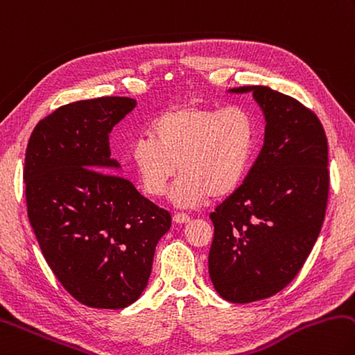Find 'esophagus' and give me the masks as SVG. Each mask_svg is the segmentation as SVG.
<instances>
[{
    "instance_id": "1",
    "label": "esophagus",
    "mask_w": 355,
    "mask_h": 355,
    "mask_svg": "<svg viewBox=\"0 0 355 355\" xmlns=\"http://www.w3.org/2000/svg\"><path fill=\"white\" fill-rule=\"evenodd\" d=\"M189 216H186V214H182V212H177L175 216H173V222L175 223H178V225H183V223H189Z\"/></svg>"
}]
</instances>
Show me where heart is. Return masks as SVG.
<instances>
[{
  "label": "heart",
  "instance_id": "b5f03b06",
  "mask_svg": "<svg viewBox=\"0 0 355 355\" xmlns=\"http://www.w3.org/2000/svg\"><path fill=\"white\" fill-rule=\"evenodd\" d=\"M256 147L257 121L247 108L182 104L158 114L150 137L135 139L128 157L141 188L150 197L164 194L178 167L182 173L169 200L177 208L194 209L211 197H227L239 188Z\"/></svg>",
  "mask_w": 355,
  "mask_h": 355
}]
</instances>
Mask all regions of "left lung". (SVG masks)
I'll list each match as a JSON object with an SVG mask.
<instances>
[{"label":"left lung","mask_w":355,"mask_h":355,"mask_svg":"<svg viewBox=\"0 0 355 355\" xmlns=\"http://www.w3.org/2000/svg\"><path fill=\"white\" fill-rule=\"evenodd\" d=\"M228 93L253 94L266 119L259 157L209 214L212 286L245 304L281 292L318 239L329 194L327 138L317 114L287 94L262 85Z\"/></svg>","instance_id":"8db88e82"}]
</instances>
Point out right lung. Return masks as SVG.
<instances>
[{
	"instance_id": "right-lung-1",
	"label": "right lung",
	"mask_w": 355,
	"mask_h": 355,
	"mask_svg": "<svg viewBox=\"0 0 355 355\" xmlns=\"http://www.w3.org/2000/svg\"><path fill=\"white\" fill-rule=\"evenodd\" d=\"M137 101L98 98L57 108L32 132L24 159L31 227L57 279L77 301L124 309L147 287L171 214L112 158L108 135Z\"/></svg>"
}]
</instances>
